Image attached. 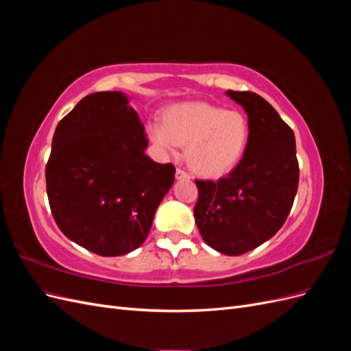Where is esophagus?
I'll return each instance as SVG.
<instances>
[{
	"mask_svg": "<svg viewBox=\"0 0 351 351\" xmlns=\"http://www.w3.org/2000/svg\"><path fill=\"white\" fill-rule=\"evenodd\" d=\"M176 178H177V180H189V178H190V174L186 173L184 169H182V168H177Z\"/></svg>",
	"mask_w": 351,
	"mask_h": 351,
	"instance_id": "obj_1",
	"label": "esophagus"
}]
</instances>
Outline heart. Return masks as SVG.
Returning <instances> with one entry per match:
<instances>
[{"label": "heart", "instance_id": "b5f03b06", "mask_svg": "<svg viewBox=\"0 0 351 351\" xmlns=\"http://www.w3.org/2000/svg\"><path fill=\"white\" fill-rule=\"evenodd\" d=\"M149 139L165 152L186 145V161L202 177L217 178L234 169L247 149L250 123L237 110L206 102L168 107L162 120L147 123Z\"/></svg>", "mask_w": 351, "mask_h": 351}]
</instances>
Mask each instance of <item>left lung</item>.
<instances>
[{"label":"left lung","instance_id":"1","mask_svg":"<svg viewBox=\"0 0 351 351\" xmlns=\"http://www.w3.org/2000/svg\"><path fill=\"white\" fill-rule=\"evenodd\" d=\"M244 108L250 141L241 161L218 182L196 180L195 221L204 241L239 256L269 240L289 217L299 186L294 133L258 93L227 90Z\"/></svg>","mask_w":351,"mask_h":351}]
</instances>
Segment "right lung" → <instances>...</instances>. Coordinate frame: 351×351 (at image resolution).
I'll list each match as a JSON object with an SVG mask.
<instances>
[{
    "mask_svg": "<svg viewBox=\"0 0 351 351\" xmlns=\"http://www.w3.org/2000/svg\"><path fill=\"white\" fill-rule=\"evenodd\" d=\"M146 146L123 92L88 95L58 123L45 178L62 234L99 256L142 246L176 174L173 164L152 161Z\"/></svg>",
    "mask_w": 351,
    "mask_h": 351,
    "instance_id": "add662e5",
    "label": "right lung"
}]
</instances>
